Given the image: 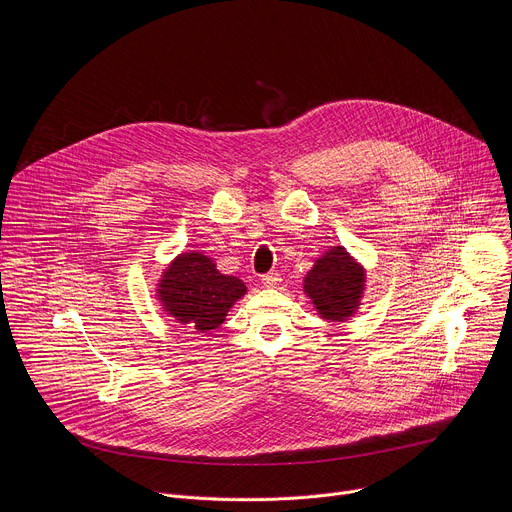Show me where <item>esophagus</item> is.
Returning <instances> with one entry per match:
<instances>
[{"label":"esophagus","mask_w":512,"mask_h":512,"mask_svg":"<svg viewBox=\"0 0 512 512\" xmlns=\"http://www.w3.org/2000/svg\"><path fill=\"white\" fill-rule=\"evenodd\" d=\"M261 281H263L265 287H277V285L281 283V275H279L277 271H271V273H265V275L261 277Z\"/></svg>","instance_id":"obj_1"}]
</instances>
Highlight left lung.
Listing matches in <instances>:
<instances>
[{
	"label": "left lung",
	"mask_w": 512,
	"mask_h": 512,
	"mask_svg": "<svg viewBox=\"0 0 512 512\" xmlns=\"http://www.w3.org/2000/svg\"><path fill=\"white\" fill-rule=\"evenodd\" d=\"M304 289L322 318L340 322L350 318L358 306L364 271L342 247H336L326 251L308 271Z\"/></svg>",
	"instance_id": "8db88e82"
}]
</instances>
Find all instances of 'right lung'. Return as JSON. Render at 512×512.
Instances as JSON below:
<instances>
[{
    "label": "right lung",
    "instance_id": "add662e5",
    "mask_svg": "<svg viewBox=\"0 0 512 512\" xmlns=\"http://www.w3.org/2000/svg\"><path fill=\"white\" fill-rule=\"evenodd\" d=\"M245 291L241 279L218 273L210 257L182 253L164 271L158 294L172 318L198 332H208L225 322L227 312Z\"/></svg>",
    "mask_w": 512,
    "mask_h": 512
}]
</instances>
